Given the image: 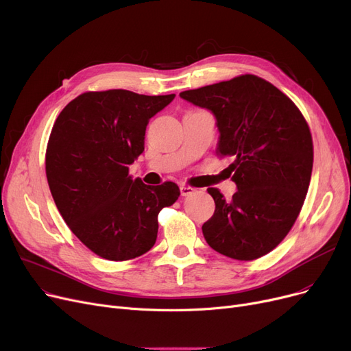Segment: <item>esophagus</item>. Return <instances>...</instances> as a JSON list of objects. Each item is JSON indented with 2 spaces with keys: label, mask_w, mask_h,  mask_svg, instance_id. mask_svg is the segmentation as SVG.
Returning <instances> with one entry per match:
<instances>
[{
  "label": "esophagus",
  "mask_w": 351,
  "mask_h": 351,
  "mask_svg": "<svg viewBox=\"0 0 351 351\" xmlns=\"http://www.w3.org/2000/svg\"><path fill=\"white\" fill-rule=\"evenodd\" d=\"M197 190L194 187H191V185H181L180 187V193L182 197H189L191 194H194Z\"/></svg>",
  "instance_id": "obj_1"
}]
</instances>
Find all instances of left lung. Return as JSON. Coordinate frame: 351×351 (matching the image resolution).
Wrapping results in <instances>:
<instances>
[{
	"mask_svg": "<svg viewBox=\"0 0 351 351\" xmlns=\"http://www.w3.org/2000/svg\"><path fill=\"white\" fill-rule=\"evenodd\" d=\"M180 96L210 109L219 130L218 157H234L228 169L238 191L226 201L208 189L214 215L202 225L211 248L238 261H254L289 234L307 194L313 140L295 103L256 75H241Z\"/></svg>",
	"mask_w": 351,
	"mask_h": 351,
	"instance_id": "left-lung-1",
	"label": "left lung"
}]
</instances>
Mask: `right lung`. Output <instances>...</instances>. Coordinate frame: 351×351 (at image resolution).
Returning a JSON list of instances; mask_svg holds the SVG:
<instances>
[{
  "mask_svg": "<svg viewBox=\"0 0 351 351\" xmlns=\"http://www.w3.org/2000/svg\"><path fill=\"white\" fill-rule=\"evenodd\" d=\"M174 96L85 92L55 120L45 154L51 194L71 231L103 259L121 262L150 251L158 213L180 197L176 182L149 187L129 174L144 150L149 120Z\"/></svg>",
  "mask_w": 351,
  "mask_h": 351,
  "instance_id": "add662e5",
  "label": "right lung"
}]
</instances>
